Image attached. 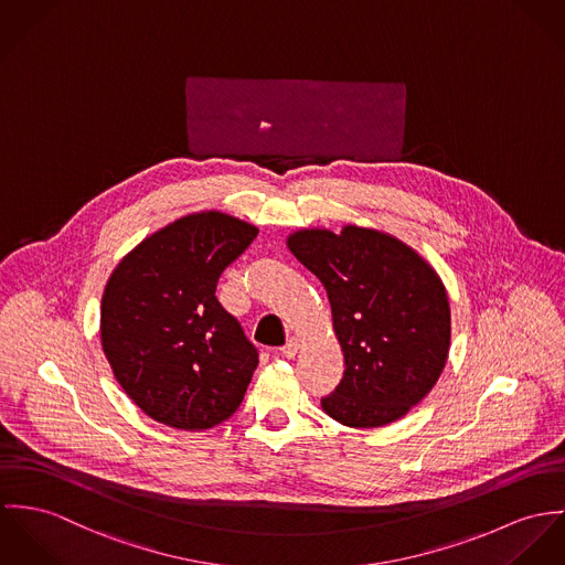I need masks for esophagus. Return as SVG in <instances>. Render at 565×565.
<instances>
[{
	"label": "esophagus",
	"mask_w": 565,
	"mask_h": 565,
	"mask_svg": "<svg viewBox=\"0 0 565 565\" xmlns=\"http://www.w3.org/2000/svg\"><path fill=\"white\" fill-rule=\"evenodd\" d=\"M297 351H299V338H288V342L281 347V353L286 355V358H295L297 355Z\"/></svg>",
	"instance_id": "1"
}]
</instances>
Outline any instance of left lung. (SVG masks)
I'll use <instances>...</instances> for the list:
<instances>
[{"mask_svg": "<svg viewBox=\"0 0 565 565\" xmlns=\"http://www.w3.org/2000/svg\"><path fill=\"white\" fill-rule=\"evenodd\" d=\"M288 249L320 279L344 376L320 398L327 416L375 429L403 418L436 385L450 347V306L431 264L379 230H299Z\"/></svg>", "mask_w": 565, "mask_h": 565, "instance_id": "8db88e82", "label": "left lung"}]
</instances>
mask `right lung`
<instances>
[{"mask_svg": "<svg viewBox=\"0 0 565 565\" xmlns=\"http://www.w3.org/2000/svg\"><path fill=\"white\" fill-rule=\"evenodd\" d=\"M257 227L210 210L147 236L102 297V347L127 396L153 420L201 431L243 403L257 349L216 299L221 273Z\"/></svg>", "mask_w": 565, "mask_h": 565, "instance_id": "right-lung-1", "label": "right lung"}]
</instances>
